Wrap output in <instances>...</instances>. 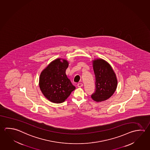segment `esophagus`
<instances>
[{"mask_svg": "<svg viewBox=\"0 0 150 150\" xmlns=\"http://www.w3.org/2000/svg\"><path fill=\"white\" fill-rule=\"evenodd\" d=\"M77 86H78V87H81L83 86V84H82V83H78Z\"/></svg>", "mask_w": 150, "mask_h": 150, "instance_id": "34e87169", "label": "esophagus"}]
</instances>
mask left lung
<instances>
[{
  "instance_id": "1",
  "label": "left lung",
  "mask_w": 150,
  "mask_h": 150,
  "mask_svg": "<svg viewBox=\"0 0 150 150\" xmlns=\"http://www.w3.org/2000/svg\"><path fill=\"white\" fill-rule=\"evenodd\" d=\"M95 76V91L91 96L93 100L100 102L110 98L116 89L117 80L111 66L103 59L93 61Z\"/></svg>"
}]
</instances>
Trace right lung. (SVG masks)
Listing matches in <instances>:
<instances>
[{
    "mask_svg": "<svg viewBox=\"0 0 150 150\" xmlns=\"http://www.w3.org/2000/svg\"><path fill=\"white\" fill-rule=\"evenodd\" d=\"M69 63L67 60L57 59L50 63L41 72L39 86L44 96L54 103H61L76 87L65 74Z\"/></svg>",
    "mask_w": 150,
    "mask_h": 150,
    "instance_id": "add662e5",
    "label": "right lung"
}]
</instances>
